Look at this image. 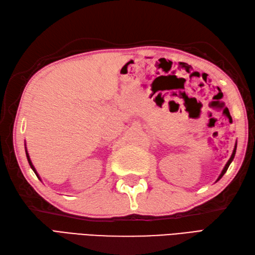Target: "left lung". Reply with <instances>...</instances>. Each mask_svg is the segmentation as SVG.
<instances>
[{
    "label": "left lung",
    "mask_w": 255,
    "mask_h": 255,
    "mask_svg": "<svg viewBox=\"0 0 255 255\" xmlns=\"http://www.w3.org/2000/svg\"><path fill=\"white\" fill-rule=\"evenodd\" d=\"M236 149H237V142H236V145H235V148H234V151H233V153H232V157L229 158V160L227 161V163H226V165L224 166V169H223V171H222V173H221V175L219 176V178H217V181H220V179L222 178V176L225 174L226 173V171H227V169H228V166H229V164L232 163V161L234 160V158H235V154H236Z\"/></svg>",
    "instance_id": "left-lung-1"
}]
</instances>
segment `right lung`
I'll use <instances>...</instances> for the list:
<instances>
[{"label":"right lung","mask_w":255,"mask_h":255,"mask_svg":"<svg viewBox=\"0 0 255 255\" xmlns=\"http://www.w3.org/2000/svg\"><path fill=\"white\" fill-rule=\"evenodd\" d=\"M26 154H27V159H28V162H29V164H30V166H31V169H32V170H33V172L35 173V175L39 177V179H41V178H40V176H39V174H38V172H36V170L34 169V166H33L32 162H31V160H30V157H29V153H28V151H27V147H26Z\"/></svg>","instance_id":"right-lung-1"}]
</instances>
